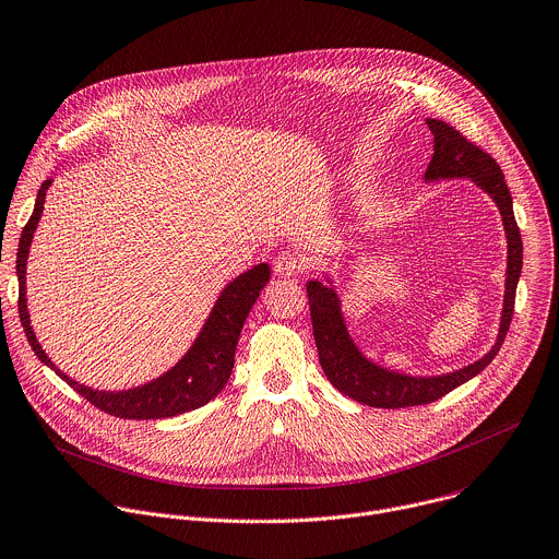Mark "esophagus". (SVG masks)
I'll use <instances>...</instances> for the list:
<instances>
[{"instance_id": "obj_1", "label": "esophagus", "mask_w": 559, "mask_h": 559, "mask_svg": "<svg viewBox=\"0 0 559 559\" xmlns=\"http://www.w3.org/2000/svg\"><path fill=\"white\" fill-rule=\"evenodd\" d=\"M305 267H307L305 259H300V257L294 254V252H281V254L274 259V274L281 276V278L298 276V274H302Z\"/></svg>"}]
</instances>
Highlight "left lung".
<instances>
[{
  "label": "left lung",
  "instance_id": "8db88e82",
  "mask_svg": "<svg viewBox=\"0 0 559 559\" xmlns=\"http://www.w3.org/2000/svg\"><path fill=\"white\" fill-rule=\"evenodd\" d=\"M426 124L435 135V146H432L435 153L424 173V181L430 183L439 179H459V177L469 179L483 193L491 198V202L500 213L504 239H507V270H504L500 324H498V335L491 348L476 361L459 370H452V373H443V376L397 373V370H391L366 357L364 350L355 344L346 326L342 300L335 289V278L329 272H322L324 281L313 278L307 283L311 324H313L320 366L324 370L326 380L340 393L373 408L424 406L441 400L450 391L459 389L461 384L483 373L485 366L500 350L504 335L509 331L513 302H515V287L522 272V239L513 217L511 193L507 189V181L500 166L491 155H487L476 144L467 142L448 122L437 118H426Z\"/></svg>",
  "mask_w": 559,
  "mask_h": 559
}]
</instances>
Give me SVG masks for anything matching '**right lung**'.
<instances>
[{
  "label": "right lung",
  "instance_id": "1",
  "mask_svg": "<svg viewBox=\"0 0 559 559\" xmlns=\"http://www.w3.org/2000/svg\"><path fill=\"white\" fill-rule=\"evenodd\" d=\"M55 179H46L37 193L33 217L28 219L17 250V278H20V318L26 331V337L35 350V355L50 366L55 373L72 386L81 397L100 408L107 415L120 419H166L181 413L202 408L211 400H215L230 380L235 366V350L243 329V322L254 307L259 294L270 281V265L259 263L248 272L233 278L222 294L217 296L202 331L195 342L189 346L168 370L159 378L140 384L127 391H98L72 380L68 373L48 357L44 346L37 340V333L28 313L26 298V270L28 254L33 246V237L44 215L46 195Z\"/></svg>",
  "mask_w": 559,
  "mask_h": 559
}]
</instances>
